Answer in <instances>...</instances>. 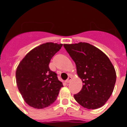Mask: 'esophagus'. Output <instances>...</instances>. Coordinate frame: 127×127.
<instances>
[{
    "instance_id": "esophagus-1",
    "label": "esophagus",
    "mask_w": 127,
    "mask_h": 127,
    "mask_svg": "<svg viewBox=\"0 0 127 127\" xmlns=\"http://www.w3.org/2000/svg\"><path fill=\"white\" fill-rule=\"evenodd\" d=\"M72 80V77L71 76H68V78L66 80V83H68V82H70V80Z\"/></svg>"
}]
</instances>
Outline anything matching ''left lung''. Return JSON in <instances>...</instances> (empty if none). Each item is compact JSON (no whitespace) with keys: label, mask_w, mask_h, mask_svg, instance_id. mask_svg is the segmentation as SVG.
I'll return each instance as SVG.
<instances>
[{"label":"left lung","mask_w":127,"mask_h":127,"mask_svg":"<svg viewBox=\"0 0 127 127\" xmlns=\"http://www.w3.org/2000/svg\"><path fill=\"white\" fill-rule=\"evenodd\" d=\"M76 66L82 80L80 92L74 95L80 105L89 109L99 108L112 94L116 72L110 60L101 51L87 43L64 44Z\"/></svg>","instance_id":"8db88e82"}]
</instances>
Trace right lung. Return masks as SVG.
I'll return each mask as SVG.
<instances>
[{
	"mask_svg": "<svg viewBox=\"0 0 127 127\" xmlns=\"http://www.w3.org/2000/svg\"><path fill=\"white\" fill-rule=\"evenodd\" d=\"M62 46L53 43L42 44L29 52L19 64L16 72L17 86L30 106L43 109L57 98L63 85L49 64Z\"/></svg>",
	"mask_w": 127,
	"mask_h": 127,
	"instance_id": "1",
	"label": "right lung"
}]
</instances>
